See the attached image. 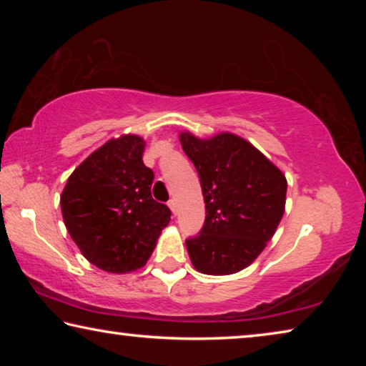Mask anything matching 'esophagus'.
I'll list each match as a JSON object with an SVG mask.
<instances>
[{"label":"esophagus","mask_w":366,"mask_h":366,"mask_svg":"<svg viewBox=\"0 0 366 366\" xmlns=\"http://www.w3.org/2000/svg\"><path fill=\"white\" fill-rule=\"evenodd\" d=\"M168 205H169V208H171L172 214H177V202L174 200V198H172V200L168 202Z\"/></svg>","instance_id":"esophagus-1"}]
</instances>
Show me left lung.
Here are the masks:
<instances>
[{"instance_id":"left-lung-1","label":"left lung","mask_w":366,"mask_h":366,"mask_svg":"<svg viewBox=\"0 0 366 366\" xmlns=\"http://www.w3.org/2000/svg\"><path fill=\"white\" fill-rule=\"evenodd\" d=\"M200 177L205 222L185 240L203 274H234L249 266L274 235L286 207V176L249 142L222 132L212 139L181 134Z\"/></svg>"}]
</instances>
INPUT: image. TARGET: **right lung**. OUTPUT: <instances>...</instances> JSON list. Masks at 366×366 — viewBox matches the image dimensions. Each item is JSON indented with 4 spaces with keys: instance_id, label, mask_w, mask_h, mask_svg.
Wrapping results in <instances>:
<instances>
[{
    "instance_id": "right-lung-1",
    "label": "right lung",
    "mask_w": 366,
    "mask_h": 366,
    "mask_svg": "<svg viewBox=\"0 0 366 366\" xmlns=\"http://www.w3.org/2000/svg\"><path fill=\"white\" fill-rule=\"evenodd\" d=\"M139 135L111 139L67 179L64 224L82 255L108 272H131L150 258L171 209L153 200V171Z\"/></svg>"
}]
</instances>
